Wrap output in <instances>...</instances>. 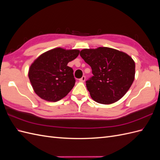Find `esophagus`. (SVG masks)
Here are the masks:
<instances>
[{"label":"esophagus","instance_id":"1","mask_svg":"<svg viewBox=\"0 0 160 160\" xmlns=\"http://www.w3.org/2000/svg\"><path fill=\"white\" fill-rule=\"evenodd\" d=\"M85 81V76H83L81 79H79L80 82H84Z\"/></svg>","mask_w":160,"mask_h":160}]
</instances>
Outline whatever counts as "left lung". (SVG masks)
<instances>
[{
  "mask_svg": "<svg viewBox=\"0 0 160 160\" xmlns=\"http://www.w3.org/2000/svg\"><path fill=\"white\" fill-rule=\"evenodd\" d=\"M80 55L91 67L93 75L86 81L92 99L108 105L123 98L135 79V65L132 57L105 47L83 49Z\"/></svg>",
  "mask_w": 160,
  "mask_h": 160,
  "instance_id": "8db88e82",
  "label": "left lung"
}]
</instances>
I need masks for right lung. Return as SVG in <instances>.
Returning <instances> with one entry per match:
<instances>
[{
  "mask_svg": "<svg viewBox=\"0 0 160 160\" xmlns=\"http://www.w3.org/2000/svg\"><path fill=\"white\" fill-rule=\"evenodd\" d=\"M79 50L55 48L42 53L28 70V78L35 93L42 99L56 102L68 94L75 79L73 70L67 66L79 54Z\"/></svg>",
  "mask_w": 160,
  "mask_h": 160,
  "instance_id": "1",
  "label": "right lung"
}]
</instances>
